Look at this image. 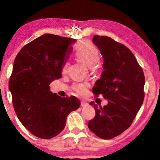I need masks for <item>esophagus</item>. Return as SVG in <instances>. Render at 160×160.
<instances>
[{"label": "esophagus", "mask_w": 160, "mask_h": 160, "mask_svg": "<svg viewBox=\"0 0 160 160\" xmlns=\"http://www.w3.org/2000/svg\"><path fill=\"white\" fill-rule=\"evenodd\" d=\"M81 106H82V107H85L88 106V103L86 102L82 101V102H81Z\"/></svg>", "instance_id": "34e87169"}]
</instances>
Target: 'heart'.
I'll return each instance as SVG.
<instances>
[{"label": "heart", "mask_w": 160, "mask_h": 160, "mask_svg": "<svg viewBox=\"0 0 160 160\" xmlns=\"http://www.w3.org/2000/svg\"><path fill=\"white\" fill-rule=\"evenodd\" d=\"M75 57L78 60L83 62L87 66L94 68L93 66L99 61L100 58L99 51L92 43L88 40H82L75 45ZM68 62H65L62 66V72H66ZM88 85L87 83L77 82L72 86L73 90L80 94H83L86 92Z\"/></svg>", "instance_id": "heart-1"}]
</instances>
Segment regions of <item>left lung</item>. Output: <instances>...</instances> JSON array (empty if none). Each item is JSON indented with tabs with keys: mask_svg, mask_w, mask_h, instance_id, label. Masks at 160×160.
Listing matches in <instances>:
<instances>
[{
	"mask_svg": "<svg viewBox=\"0 0 160 160\" xmlns=\"http://www.w3.org/2000/svg\"><path fill=\"white\" fill-rule=\"evenodd\" d=\"M92 42L104 58L100 79L92 92L108 100L103 107L90 104L96 115L88 128L102 139H112L131 125L144 100L145 76L133 54L126 46L108 37L94 36Z\"/></svg>",
	"mask_w": 160,
	"mask_h": 160,
	"instance_id": "obj_1",
	"label": "left lung"
}]
</instances>
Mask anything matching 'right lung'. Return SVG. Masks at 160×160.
I'll use <instances>...</instances> for the list:
<instances>
[{
	"instance_id": "right-lung-1",
	"label": "right lung",
	"mask_w": 160,
	"mask_h": 160,
	"mask_svg": "<svg viewBox=\"0 0 160 160\" xmlns=\"http://www.w3.org/2000/svg\"><path fill=\"white\" fill-rule=\"evenodd\" d=\"M75 39L44 34L25 45L16 56L9 90L22 124L35 136L50 139L63 131L68 115L80 107L75 96L63 98L49 85L61 78L62 66Z\"/></svg>"
}]
</instances>
